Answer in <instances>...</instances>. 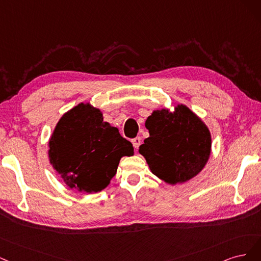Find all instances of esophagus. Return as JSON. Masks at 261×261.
Wrapping results in <instances>:
<instances>
[{
    "instance_id": "esophagus-1",
    "label": "esophagus",
    "mask_w": 261,
    "mask_h": 261,
    "mask_svg": "<svg viewBox=\"0 0 261 261\" xmlns=\"http://www.w3.org/2000/svg\"><path fill=\"white\" fill-rule=\"evenodd\" d=\"M132 144H133V147H134V148L138 149L139 146L141 145V138H140V137L134 138V139L132 140Z\"/></svg>"
}]
</instances>
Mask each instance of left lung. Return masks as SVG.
I'll list each match as a JSON object with an SVG mask.
<instances>
[{
    "label": "left lung",
    "mask_w": 261,
    "mask_h": 261,
    "mask_svg": "<svg viewBox=\"0 0 261 261\" xmlns=\"http://www.w3.org/2000/svg\"><path fill=\"white\" fill-rule=\"evenodd\" d=\"M149 137L139 152L150 171L168 184L183 183L197 175L212 152L207 125L186 105L154 111L145 121Z\"/></svg>",
    "instance_id": "obj_1"
}]
</instances>
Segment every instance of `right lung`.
I'll use <instances>...</instances> for the list:
<instances>
[{"instance_id":"add662e5","label":"right lung","mask_w":261,"mask_h":261,"mask_svg":"<svg viewBox=\"0 0 261 261\" xmlns=\"http://www.w3.org/2000/svg\"><path fill=\"white\" fill-rule=\"evenodd\" d=\"M48 158L68 188L96 193L117 172L120 158L133 155L131 142L103 121V114L89 103L63 115L48 141Z\"/></svg>"}]
</instances>
